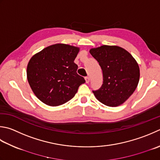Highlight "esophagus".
<instances>
[{"mask_svg": "<svg viewBox=\"0 0 160 160\" xmlns=\"http://www.w3.org/2000/svg\"><path fill=\"white\" fill-rule=\"evenodd\" d=\"M85 81H86V83H89L90 81L89 77H85Z\"/></svg>", "mask_w": 160, "mask_h": 160, "instance_id": "34e87169", "label": "esophagus"}]
</instances>
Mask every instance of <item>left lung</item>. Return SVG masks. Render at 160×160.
Masks as SVG:
<instances>
[{
  "label": "left lung",
  "instance_id": "8db88e82",
  "mask_svg": "<svg viewBox=\"0 0 160 160\" xmlns=\"http://www.w3.org/2000/svg\"><path fill=\"white\" fill-rule=\"evenodd\" d=\"M89 52L101 66L103 84L93 91L98 101L109 107L123 104L138 85L140 71L132 55L117 46L103 45L91 48Z\"/></svg>",
  "mask_w": 160,
  "mask_h": 160
}]
</instances>
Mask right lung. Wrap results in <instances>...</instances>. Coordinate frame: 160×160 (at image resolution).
<instances>
[{
	"label": "right lung",
	"instance_id": "1",
	"mask_svg": "<svg viewBox=\"0 0 160 160\" xmlns=\"http://www.w3.org/2000/svg\"><path fill=\"white\" fill-rule=\"evenodd\" d=\"M80 48L56 43L43 48L30 58L27 78L33 93L49 106H59L70 101L80 85L85 82L77 73L74 63Z\"/></svg>",
	"mask_w": 160,
	"mask_h": 160
}]
</instances>
